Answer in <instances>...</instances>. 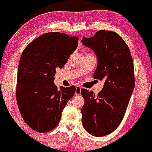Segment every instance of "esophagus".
<instances>
[{"label":"esophagus","mask_w":152,"mask_h":152,"mask_svg":"<svg viewBox=\"0 0 152 152\" xmlns=\"http://www.w3.org/2000/svg\"><path fill=\"white\" fill-rule=\"evenodd\" d=\"M81 87L79 86H76V91H75V95L76 96H80L81 95Z\"/></svg>","instance_id":"34e87169"}]
</instances>
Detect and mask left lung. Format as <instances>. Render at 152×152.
<instances>
[{
	"mask_svg": "<svg viewBox=\"0 0 152 152\" xmlns=\"http://www.w3.org/2000/svg\"><path fill=\"white\" fill-rule=\"evenodd\" d=\"M82 42L93 50L98 65L94 79L104 81V87L93 94L86 89L82 122L89 134L96 137L113 132L123 120L134 88V64L128 45L116 32L100 30Z\"/></svg>",
	"mask_w": 152,
	"mask_h": 152,
	"instance_id": "obj_1",
	"label": "left lung"
}]
</instances>
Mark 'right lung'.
Returning <instances> with one entry per match:
<instances>
[{"instance_id": "right-lung-1", "label": "right lung", "mask_w": 152, "mask_h": 152, "mask_svg": "<svg viewBox=\"0 0 152 152\" xmlns=\"http://www.w3.org/2000/svg\"><path fill=\"white\" fill-rule=\"evenodd\" d=\"M79 37L49 32L28 44L18 70L17 103L24 121L38 132L51 131L76 91L75 86L60 88L53 84L56 70L62 68L78 47Z\"/></svg>"}]
</instances>
